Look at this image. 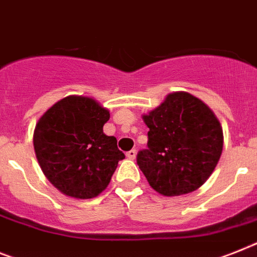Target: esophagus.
I'll list each match as a JSON object with an SVG mask.
<instances>
[{"mask_svg": "<svg viewBox=\"0 0 257 257\" xmlns=\"http://www.w3.org/2000/svg\"><path fill=\"white\" fill-rule=\"evenodd\" d=\"M136 154H137V152H136L135 149H132V150H129V152L126 153V157H128V159H135Z\"/></svg>", "mask_w": 257, "mask_h": 257, "instance_id": "34e87169", "label": "esophagus"}]
</instances>
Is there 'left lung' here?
Returning a JSON list of instances; mask_svg holds the SVG:
<instances>
[{
    "label": "left lung",
    "instance_id": "8db88e82",
    "mask_svg": "<svg viewBox=\"0 0 257 257\" xmlns=\"http://www.w3.org/2000/svg\"><path fill=\"white\" fill-rule=\"evenodd\" d=\"M148 125V149L137 165L149 184L163 196L196 191L212 175L223 148L218 118L189 92L176 91L142 116Z\"/></svg>",
    "mask_w": 257,
    "mask_h": 257
}]
</instances>
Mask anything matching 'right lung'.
I'll list each match as a JSON object with an SVG mask.
<instances>
[{
	"mask_svg": "<svg viewBox=\"0 0 257 257\" xmlns=\"http://www.w3.org/2000/svg\"><path fill=\"white\" fill-rule=\"evenodd\" d=\"M109 111L88 96L69 95L52 105L34 131L40 169L61 193L92 198L111 182L125 158L117 140L103 133Z\"/></svg>",
	"mask_w": 257,
	"mask_h": 257,
	"instance_id": "1",
	"label": "right lung"
}]
</instances>
